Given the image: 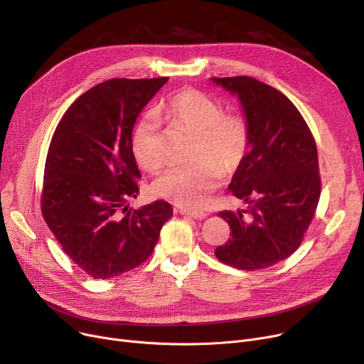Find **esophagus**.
<instances>
[{
    "label": "esophagus",
    "mask_w": 364,
    "mask_h": 364,
    "mask_svg": "<svg viewBox=\"0 0 364 364\" xmlns=\"http://www.w3.org/2000/svg\"><path fill=\"white\" fill-rule=\"evenodd\" d=\"M180 214L188 215V217H192L195 220H203V218L208 217L206 213H203V211H192V209H180Z\"/></svg>",
    "instance_id": "esophagus-1"
}]
</instances>
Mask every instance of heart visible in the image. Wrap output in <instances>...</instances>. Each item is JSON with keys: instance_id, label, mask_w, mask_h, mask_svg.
<instances>
[{"instance_id": "heart-1", "label": "heart", "mask_w": 364, "mask_h": 364, "mask_svg": "<svg viewBox=\"0 0 364 364\" xmlns=\"http://www.w3.org/2000/svg\"><path fill=\"white\" fill-rule=\"evenodd\" d=\"M158 113L171 125L195 132L188 165L172 166L151 184L155 196L181 208H200L218 187L223 171L230 174L246 159L251 146V129L239 112L223 106L205 92L183 88L161 102ZM132 153L137 164L156 172L165 164L159 119L147 113L132 134Z\"/></svg>"}]
</instances>
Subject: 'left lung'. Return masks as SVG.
I'll return each mask as SVG.
<instances>
[{
	"label": "left lung",
	"mask_w": 364,
	"mask_h": 364,
	"mask_svg": "<svg viewBox=\"0 0 364 364\" xmlns=\"http://www.w3.org/2000/svg\"><path fill=\"white\" fill-rule=\"evenodd\" d=\"M237 97L251 129V146L228 186L245 211H220L232 239L215 257L246 272L262 270L292 255L316 214L321 180L317 146L295 105L251 76L213 78Z\"/></svg>",
	"instance_id": "8db88e82"
}]
</instances>
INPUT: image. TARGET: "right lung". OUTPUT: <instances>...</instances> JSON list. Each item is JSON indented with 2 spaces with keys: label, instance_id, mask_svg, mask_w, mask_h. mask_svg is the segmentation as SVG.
<instances>
[{
  "label": "right lung",
  "instance_id": "1",
  "mask_svg": "<svg viewBox=\"0 0 364 364\" xmlns=\"http://www.w3.org/2000/svg\"><path fill=\"white\" fill-rule=\"evenodd\" d=\"M166 81L113 78L95 85L69 106L53 134L41 213L65 254L94 279L143 264L172 217L165 200L128 206L141 178L132 128Z\"/></svg>",
  "mask_w": 364,
  "mask_h": 364
}]
</instances>
